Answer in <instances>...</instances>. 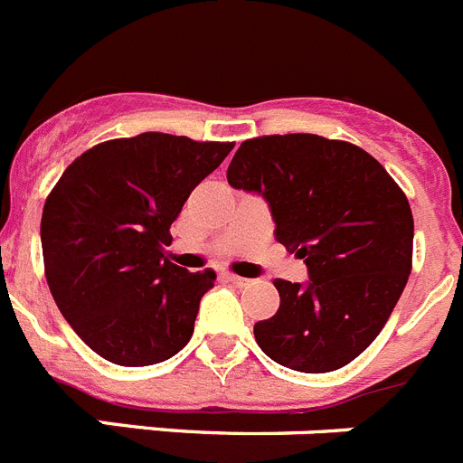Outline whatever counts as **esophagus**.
I'll return each instance as SVG.
<instances>
[{"label": "esophagus", "instance_id": "esophagus-1", "mask_svg": "<svg viewBox=\"0 0 463 463\" xmlns=\"http://www.w3.org/2000/svg\"><path fill=\"white\" fill-rule=\"evenodd\" d=\"M227 280L232 282V285H236V288H250L252 282H255V280H250V278L236 276V273H227Z\"/></svg>", "mask_w": 463, "mask_h": 463}]
</instances>
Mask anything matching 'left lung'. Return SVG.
Returning <instances> with one entry per match:
<instances>
[{"label": "left lung", "instance_id": "obj_1", "mask_svg": "<svg viewBox=\"0 0 463 463\" xmlns=\"http://www.w3.org/2000/svg\"><path fill=\"white\" fill-rule=\"evenodd\" d=\"M229 185L260 192L276 239L306 261L308 285L276 278L280 308L255 325L280 366L326 373L366 350L390 320L412 269V213L378 159L317 134L241 143Z\"/></svg>", "mask_w": 463, "mask_h": 463}]
</instances>
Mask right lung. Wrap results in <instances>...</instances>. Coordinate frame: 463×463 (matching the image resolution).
I'll list each match as a JSON object with an SVG mask.
<instances>
[{
    "instance_id": "right-lung-1",
    "label": "right lung",
    "mask_w": 463,
    "mask_h": 463,
    "mask_svg": "<svg viewBox=\"0 0 463 463\" xmlns=\"http://www.w3.org/2000/svg\"><path fill=\"white\" fill-rule=\"evenodd\" d=\"M234 143L146 132L97 143L64 169L41 215L43 269L80 341L118 366L174 357L194 331L215 271L166 257L190 192Z\"/></svg>"
}]
</instances>
